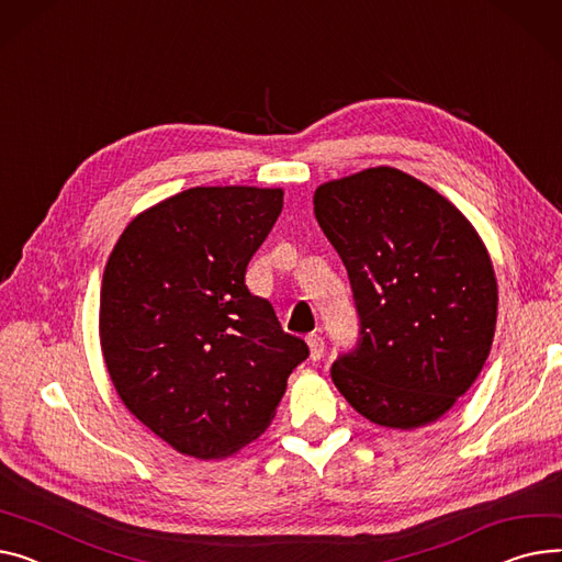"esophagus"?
<instances>
[{
    "mask_svg": "<svg viewBox=\"0 0 562 562\" xmlns=\"http://www.w3.org/2000/svg\"><path fill=\"white\" fill-rule=\"evenodd\" d=\"M307 344H310V357H312L314 361H318V359L323 357V350H325L323 336H321V334H310V336H307Z\"/></svg>",
    "mask_w": 562,
    "mask_h": 562,
    "instance_id": "1",
    "label": "esophagus"
}]
</instances>
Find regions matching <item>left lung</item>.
Segmentation results:
<instances>
[{
    "instance_id": "left-lung-1",
    "label": "left lung",
    "mask_w": 562,
    "mask_h": 562,
    "mask_svg": "<svg viewBox=\"0 0 562 562\" xmlns=\"http://www.w3.org/2000/svg\"><path fill=\"white\" fill-rule=\"evenodd\" d=\"M318 226L348 269L357 346L331 382L370 423L438 420L479 378L497 323L493 261L472 223L393 167L321 184Z\"/></svg>"
}]
</instances>
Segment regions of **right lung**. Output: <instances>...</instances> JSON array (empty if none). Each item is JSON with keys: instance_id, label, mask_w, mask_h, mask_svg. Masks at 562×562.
<instances>
[{"instance_id": "add662e5", "label": "right lung", "mask_w": 562, "mask_h": 562, "mask_svg": "<svg viewBox=\"0 0 562 562\" xmlns=\"http://www.w3.org/2000/svg\"><path fill=\"white\" fill-rule=\"evenodd\" d=\"M282 212V190L194 187L135 216L101 282V350L131 414L196 459L265 431L291 370L310 357L246 267Z\"/></svg>"}]
</instances>
